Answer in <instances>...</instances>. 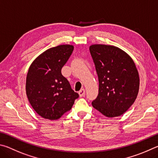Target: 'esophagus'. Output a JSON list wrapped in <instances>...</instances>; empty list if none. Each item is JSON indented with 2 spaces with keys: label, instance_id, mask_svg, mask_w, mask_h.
<instances>
[{
  "label": "esophagus",
  "instance_id": "1",
  "mask_svg": "<svg viewBox=\"0 0 158 158\" xmlns=\"http://www.w3.org/2000/svg\"><path fill=\"white\" fill-rule=\"evenodd\" d=\"M78 94H79V96H81V97H82V96H85V89H81V90L79 91L78 92Z\"/></svg>",
  "mask_w": 158,
  "mask_h": 158
}]
</instances>
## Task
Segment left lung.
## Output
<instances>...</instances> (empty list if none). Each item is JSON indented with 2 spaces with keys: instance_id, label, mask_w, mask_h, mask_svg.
<instances>
[{
  "instance_id": "8db88e82",
  "label": "left lung",
  "mask_w": 158,
  "mask_h": 158,
  "mask_svg": "<svg viewBox=\"0 0 158 158\" xmlns=\"http://www.w3.org/2000/svg\"><path fill=\"white\" fill-rule=\"evenodd\" d=\"M99 82L98 95L92 106L107 117H119L137 97L139 73L131 57L114 46H89Z\"/></svg>"
}]
</instances>
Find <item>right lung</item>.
Returning a JSON list of instances; mask_svg holds the SVG:
<instances>
[{
    "label": "right lung",
    "mask_w": 158,
    "mask_h": 158,
    "mask_svg": "<svg viewBox=\"0 0 158 158\" xmlns=\"http://www.w3.org/2000/svg\"><path fill=\"white\" fill-rule=\"evenodd\" d=\"M73 48L62 44L46 50L33 61L27 71V99L35 111L46 119L60 118L71 109L79 96L61 73Z\"/></svg>",
    "instance_id": "add662e5"
}]
</instances>
